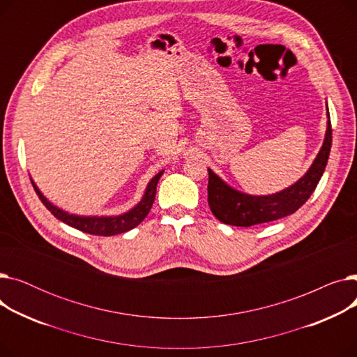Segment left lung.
<instances>
[{
	"label": "left lung",
	"mask_w": 357,
	"mask_h": 357,
	"mask_svg": "<svg viewBox=\"0 0 357 357\" xmlns=\"http://www.w3.org/2000/svg\"><path fill=\"white\" fill-rule=\"evenodd\" d=\"M327 130L320 152L303 178L288 188L269 195L240 192L224 182L208 167V205L221 222L237 227H250L294 214L311 197L320 182L330 156L331 123L327 108Z\"/></svg>",
	"instance_id": "1"
}]
</instances>
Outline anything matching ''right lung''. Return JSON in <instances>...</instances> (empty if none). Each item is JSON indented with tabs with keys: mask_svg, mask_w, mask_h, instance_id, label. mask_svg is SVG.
Segmentation results:
<instances>
[{
	"mask_svg": "<svg viewBox=\"0 0 357 357\" xmlns=\"http://www.w3.org/2000/svg\"><path fill=\"white\" fill-rule=\"evenodd\" d=\"M163 175V171L156 174L146 186V191L142 197V199L135 205L133 208L128 210L127 213H123L120 215H77V214H69L61 208L56 207L37 188V185L31 181L33 188L36 194L39 195L40 201L45 204V207L56 217L58 220L63 221L68 226L81 230L88 234L93 236H114L120 233H126L131 229L137 227L139 224L146 218L150 208L155 202L156 197V185Z\"/></svg>",
	"mask_w": 357,
	"mask_h": 357,
	"instance_id": "1",
	"label": "right lung"
}]
</instances>
